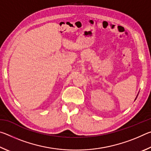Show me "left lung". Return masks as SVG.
Segmentation results:
<instances>
[{
  "instance_id": "8db88e82",
  "label": "left lung",
  "mask_w": 151,
  "mask_h": 151,
  "mask_svg": "<svg viewBox=\"0 0 151 151\" xmlns=\"http://www.w3.org/2000/svg\"><path fill=\"white\" fill-rule=\"evenodd\" d=\"M137 96H138V94H137ZM137 97H136V99H137ZM136 99H135V100H136Z\"/></svg>"
}]
</instances>
